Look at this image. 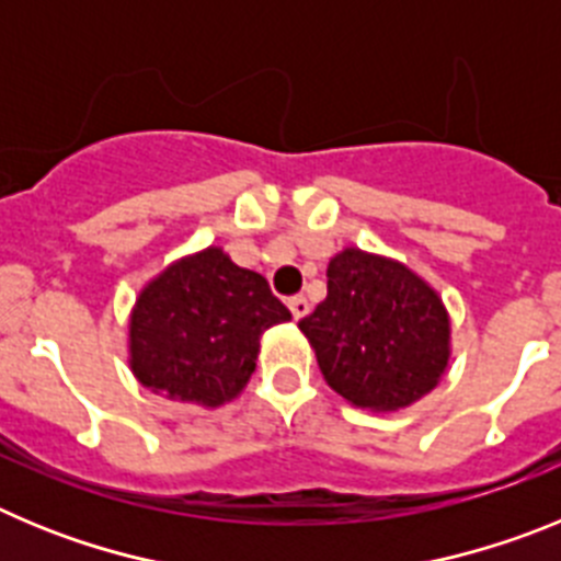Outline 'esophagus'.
<instances>
[{"label": "esophagus", "mask_w": 561, "mask_h": 561, "mask_svg": "<svg viewBox=\"0 0 561 561\" xmlns=\"http://www.w3.org/2000/svg\"><path fill=\"white\" fill-rule=\"evenodd\" d=\"M289 311H291V317H295V320H304L306 314H309V300H306V297H291L289 300Z\"/></svg>", "instance_id": "esophagus-1"}]
</instances>
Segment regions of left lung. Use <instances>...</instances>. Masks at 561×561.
<instances>
[{"instance_id": "1", "label": "left lung", "mask_w": 561, "mask_h": 561, "mask_svg": "<svg viewBox=\"0 0 561 561\" xmlns=\"http://www.w3.org/2000/svg\"><path fill=\"white\" fill-rule=\"evenodd\" d=\"M329 295L300 331L329 388L396 413L438 388L453 362V320L438 291L396 257L345 247L329 261Z\"/></svg>"}]
</instances>
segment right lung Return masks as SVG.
I'll use <instances>...</instances> for the list:
<instances>
[{
  "label": "right lung",
  "instance_id": "obj_1",
  "mask_svg": "<svg viewBox=\"0 0 561 561\" xmlns=\"http://www.w3.org/2000/svg\"><path fill=\"white\" fill-rule=\"evenodd\" d=\"M289 320L264 275L205 247L140 289L128 314V368L151 393L216 410L244 393L261 334Z\"/></svg>",
  "mask_w": 561,
  "mask_h": 561
}]
</instances>
